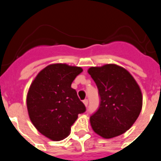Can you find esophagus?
Wrapping results in <instances>:
<instances>
[{
    "label": "esophagus",
    "instance_id": "obj_1",
    "mask_svg": "<svg viewBox=\"0 0 161 161\" xmlns=\"http://www.w3.org/2000/svg\"><path fill=\"white\" fill-rule=\"evenodd\" d=\"M83 103H84V105H85V106H88V100H87V99H85V100H84L83 101Z\"/></svg>",
    "mask_w": 161,
    "mask_h": 161
}]
</instances>
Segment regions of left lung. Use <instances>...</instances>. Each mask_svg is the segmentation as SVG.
Wrapping results in <instances>:
<instances>
[{
  "label": "left lung",
  "mask_w": 161,
  "mask_h": 161,
  "mask_svg": "<svg viewBox=\"0 0 161 161\" xmlns=\"http://www.w3.org/2000/svg\"><path fill=\"white\" fill-rule=\"evenodd\" d=\"M88 72L101 97L99 109L90 117L92 129L104 139L125 133L135 123L143 106L138 83L128 71L114 64L91 67Z\"/></svg>",
  "instance_id": "left-lung-1"
}]
</instances>
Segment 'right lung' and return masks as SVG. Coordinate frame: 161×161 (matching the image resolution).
<instances>
[{
  "label": "right lung",
  "instance_id": "obj_1",
  "mask_svg": "<svg viewBox=\"0 0 161 161\" xmlns=\"http://www.w3.org/2000/svg\"><path fill=\"white\" fill-rule=\"evenodd\" d=\"M83 71L80 67L52 64L38 72L26 96L31 123L42 136L59 141L69 136L71 126L85 106L71 87Z\"/></svg>",
  "mask_w": 161,
  "mask_h": 161
}]
</instances>
